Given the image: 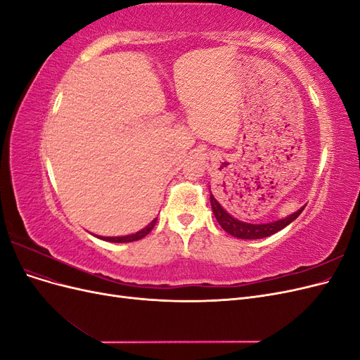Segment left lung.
Segmentation results:
<instances>
[{
  "label": "left lung",
  "instance_id": "8db88e82",
  "mask_svg": "<svg viewBox=\"0 0 360 360\" xmlns=\"http://www.w3.org/2000/svg\"><path fill=\"white\" fill-rule=\"evenodd\" d=\"M210 202H212V209L214 213V217L219 222V225L224 228V230L231 234L237 238H246V240H252V238H263V237H269L271 234H275L278 231H281L282 228H285L288 224H291L296 217L303 212L304 207H302L300 210H297L296 213H292L290 216H287L285 219H281L276 222L271 224H246L242 221H237L231 214H228L222 205L214 200L213 195L210 193Z\"/></svg>",
  "mask_w": 360,
  "mask_h": 360
}]
</instances>
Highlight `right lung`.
Returning a JSON list of instances; mask_svg holds the SVG:
<instances>
[{
    "instance_id": "1",
    "label": "right lung",
    "mask_w": 360,
    "mask_h": 360,
    "mask_svg": "<svg viewBox=\"0 0 360 360\" xmlns=\"http://www.w3.org/2000/svg\"><path fill=\"white\" fill-rule=\"evenodd\" d=\"M156 221H158V219L151 221V222L144 228V230H141V231H138V233H135V234L123 236V237H99V238H102V240H106V242H112V243H127V242H135V240H139V238L146 237L151 230H153V226L156 225Z\"/></svg>"
}]
</instances>
